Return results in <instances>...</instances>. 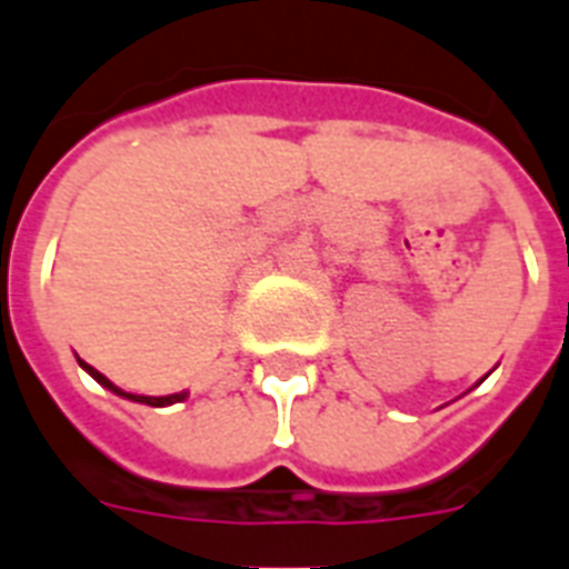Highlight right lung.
I'll list each match as a JSON object with an SVG mask.
<instances>
[{
	"instance_id": "add662e5",
	"label": "right lung",
	"mask_w": 569,
	"mask_h": 569,
	"mask_svg": "<svg viewBox=\"0 0 569 569\" xmlns=\"http://www.w3.org/2000/svg\"><path fill=\"white\" fill-rule=\"evenodd\" d=\"M80 366H83V369L89 371V375H92V378H96L98 383H101V387H107V390H113V392H119V396H126V399H131V401H140V405H152V408H164V405H173V401H182L186 399V392H173V396H134V392H122L119 390V387H113V383L107 381L104 375H101V371H96L92 369V366H87V362H80Z\"/></svg>"
}]
</instances>
